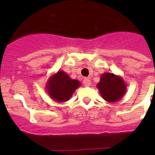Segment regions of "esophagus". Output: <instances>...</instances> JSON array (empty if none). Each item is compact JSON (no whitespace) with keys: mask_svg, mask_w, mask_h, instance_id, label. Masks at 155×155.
Listing matches in <instances>:
<instances>
[{"mask_svg":"<svg viewBox=\"0 0 155 155\" xmlns=\"http://www.w3.org/2000/svg\"><path fill=\"white\" fill-rule=\"evenodd\" d=\"M83 84H84V85L86 86V87H88V86L91 85V81L88 78L84 79V81H83Z\"/></svg>","mask_w":155,"mask_h":155,"instance_id":"esophagus-1","label":"esophagus"}]
</instances>
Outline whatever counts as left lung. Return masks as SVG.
<instances>
[{"label": "left lung", "instance_id": "1", "mask_svg": "<svg viewBox=\"0 0 155 155\" xmlns=\"http://www.w3.org/2000/svg\"><path fill=\"white\" fill-rule=\"evenodd\" d=\"M97 87L102 98L109 102H115L121 99L127 91L124 79L112 73L103 74Z\"/></svg>", "mask_w": 155, "mask_h": 155}]
</instances>
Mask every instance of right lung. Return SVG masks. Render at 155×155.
Listing matches in <instances>:
<instances>
[{"mask_svg": "<svg viewBox=\"0 0 155 155\" xmlns=\"http://www.w3.org/2000/svg\"><path fill=\"white\" fill-rule=\"evenodd\" d=\"M80 85L79 81L73 80L67 73L59 71L49 79L46 90L52 99L57 102H64L70 99Z\"/></svg>", "mask_w": 155, "mask_h": 155, "instance_id": "1", "label": "right lung"}]
</instances>
